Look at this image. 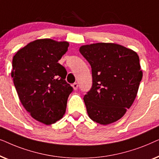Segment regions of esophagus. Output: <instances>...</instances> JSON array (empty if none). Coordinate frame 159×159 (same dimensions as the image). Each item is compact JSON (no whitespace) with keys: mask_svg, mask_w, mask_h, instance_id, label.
Segmentation results:
<instances>
[{"mask_svg":"<svg viewBox=\"0 0 159 159\" xmlns=\"http://www.w3.org/2000/svg\"><path fill=\"white\" fill-rule=\"evenodd\" d=\"M72 87H73L74 90H77V88H78V84L76 83V82H75V83L72 84Z\"/></svg>","mask_w":159,"mask_h":159,"instance_id":"obj_1","label":"esophagus"}]
</instances>
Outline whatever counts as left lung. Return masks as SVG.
<instances>
[{"label": "left lung", "mask_w": 159, "mask_h": 159, "mask_svg": "<svg viewBox=\"0 0 159 159\" xmlns=\"http://www.w3.org/2000/svg\"><path fill=\"white\" fill-rule=\"evenodd\" d=\"M80 52L92 69V88L84 96L88 116L106 125L121 119L131 107L143 77L136 52L115 44L82 45Z\"/></svg>", "instance_id": "obj_1"}]
</instances>
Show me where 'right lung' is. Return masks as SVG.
Returning a JSON list of instances; mask_svg holds the SVG:
<instances>
[{"label":"right lung","mask_w":159,"mask_h":159,"mask_svg":"<svg viewBox=\"0 0 159 159\" xmlns=\"http://www.w3.org/2000/svg\"><path fill=\"white\" fill-rule=\"evenodd\" d=\"M69 43L40 39L19 50L13 58L11 77L19 100L32 118L46 125L63 117L73 88L58 63Z\"/></svg>","instance_id":"add662e5"}]
</instances>
